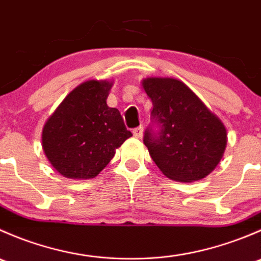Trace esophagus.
<instances>
[{"mask_svg": "<svg viewBox=\"0 0 261 261\" xmlns=\"http://www.w3.org/2000/svg\"><path fill=\"white\" fill-rule=\"evenodd\" d=\"M133 134L135 138H141L143 136V126H138V127L134 128Z\"/></svg>", "mask_w": 261, "mask_h": 261, "instance_id": "esophagus-1", "label": "esophagus"}]
</instances>
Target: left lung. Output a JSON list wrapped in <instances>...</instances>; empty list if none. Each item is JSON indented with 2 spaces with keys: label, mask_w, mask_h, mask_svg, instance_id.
I'll return each instance as SVG.
<instances>
[{
  "label": "left lung",
  "mask_w": 261,
  "mask_h": 261,
  "mask_svg": "<svg viewBox=\"0 0 261 261\" xmlns=\"http://www.w3.org/2000/svg\"><path fill=\"white\" fill-rule=\"evenodd\" d=\"M151 99V122L143 141L163 174L178 181L199 180L220 163L226 128L183 83L173 78L143 82Z\"/></svg>",
  "instance_id": "8db88e82"
}]
</instances>
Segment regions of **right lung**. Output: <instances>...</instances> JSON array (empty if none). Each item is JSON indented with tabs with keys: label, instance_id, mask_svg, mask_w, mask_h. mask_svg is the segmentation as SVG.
<instances>
[{
	"label": "right lung",
	"instance_id": "obj_1",
	"mask_svg": "<svg viewBox=\"0 0 261 261\" xmlns=\"http://www.w3.org/2000/svg\"><path fill=\"white\" fill-rule=\"evenodd\" d=\"M111 83L88 81L73 89L43 130V149L50 164L67 178H94L133 136L117 109L106 103Z\"/></svg>",
	"mask_w": 261,
	"mask_h": 261
}]
</instances>
